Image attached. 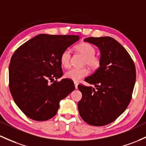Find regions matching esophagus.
Segmentation results:
<instances>
[{
    "mask_svg": "<svg viewBox=\"0 0 146 146\" xmlns=\"http://www.w3.org/2000/svg\"><path fill=\"white\" fill-rule=\"evenodd\" d=\"M74 84H75V88L77 89H78V83L77 82H74Z\"/></svg>",
    "mask_w": 146,
    "mask_h": 146,
    "instance_id": "obj_1",
    "label": "esophagus"
}]
</instances>
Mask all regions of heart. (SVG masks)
I'll list each match as a JSON object with an SVG mask.
<instances>
[{"mask_svg": "<svg viewBox=\"0 0 146 146\" xmlns=\"http://www.w3.org/2000/svg\"><path fill=\"white\" fill-rule=\"evenodd\" d=\"M75 49L78 52L82 54L84 59V65H87L91 69L95 70L100 68L101 65V58L96 55V48L93 45L87 42H82L75 46ZM71 53L69 50H64L60 55V62L65 68L70 66ZM89 70L87 68H71L65 73V77L68 79L71 80L75 82H79L82 78L89 75Z\"/></svg>", "mask_w": 146, "mask_h": 146, "instance_id": "b5f03b06", "label": "heart"}]
</instances>
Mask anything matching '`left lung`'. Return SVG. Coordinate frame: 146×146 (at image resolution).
I'll return each mask as SVG.
<instances>
[{
	"mask_svg": "<svg viewBox=\"0 0 146 146\" xmlns=\"http://www.w3.org/2000/svg\"><path fill=\"white\" fill-rule=\"evenodd\" d=\"M100 48V68L85 78L95 88L79 84L82 98L78 106L81 118L88 124L103 126L114 121L131 101L136 81V67L127 51L110 36L86 38Z\"/></svg>",
	"mask_w": 146,
	"mask_h": 146,
	"instance_id": "8db88e82",
	"label": "left lung"
}]
</instances>
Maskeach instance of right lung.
I'll list each match as a JSON object with an SVG mask.
<instances>
[{
  "label": "right lung",
  "instance_id": "right-lung-1",
  "mask_svg": "<svg viewBox=\"0 0 146 146\" xmlns=\"http://www.w3.org/2000/svg\"><path fill=\"white\" fill-rule=\"evenodd\" d=\"M79 35H39L14 52L9 66V87L25 116L38 121L55 116L60 101L75 89L71 80L54 81L63 75L60 55Z\"/></svg>",
  "mask_w": 146,
  "mask_h": 146
}]
</instances>
